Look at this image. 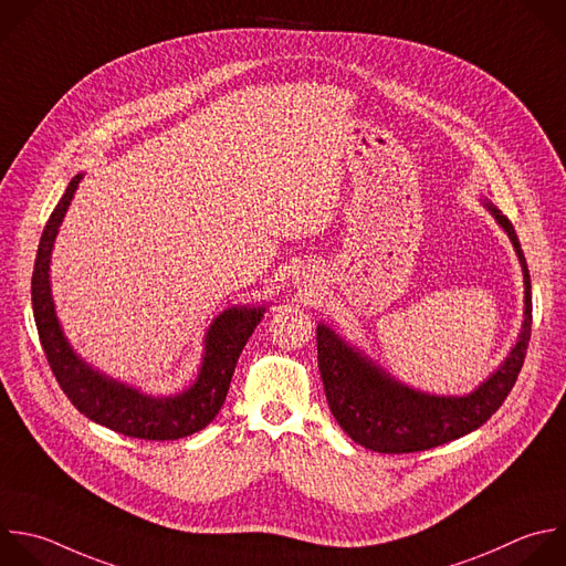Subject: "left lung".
I'll use <instances>...</instances> for the list:
<instances>
[{
    "instance_id": "obj_1",
    "label": "left lung",
    "mask_w": 566,
    "mask_h": 566,
    "mask_svg": "<svg viewBox=\"0 0 566 566\" xmlns=\"http://www.w3.org/2000/svg\"><path fill=\"white\" fill-rule=\"evenodd\" d=\"M524 275V322L509 357L469 396H429L391 378L326 324H317V366L328 409L350 440L378 453H416L482 427L511 394L531 339V275L513 224L493 207Z\"/></svg>"
}]
</instances>
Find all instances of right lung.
Wrapping results in <instances>:
<instances>
[{"mask_svg": "<svg viewBox=\"0 0 566 566\" xmlns=\"http://www.w3.org/2000/svg\"><path fill=\"white\" fill-rule=\"evenodd\" d=\"M80 181L82 172L71 179L44 227L31 280L35 324L55 380L80 413L115 433L161 442L193 436L211 424L222 409L238 357L262 322L266 306H233L220 313L205 337L198 380L177 396H146L95 370L71 348L57 322L49 275L53 244Z\"/></svg>", "mask_w": 566, "mask_h": 566, "instance_id": "1", "label": "right lung"}]
</instances>
